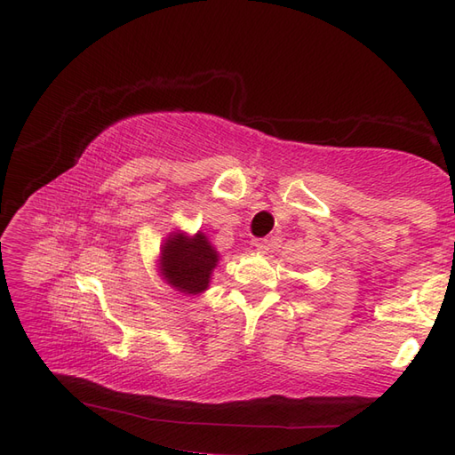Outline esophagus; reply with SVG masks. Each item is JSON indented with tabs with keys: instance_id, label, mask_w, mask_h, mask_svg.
<instances>
[{
	"instance_id": "34e87169",
	"label": "esophagus",
	"mask_w": 455,
	"mask_h": 455,
	"mask_svg": "<svg viewBox=\"0 0 455 455\" xmlns=\"http://www.w3.org/2000/svg\"><path fill=\"white\" fill-rule=\"evenodd\" d=\"M254 248H256V252L266 254L267 250H269V243H267L266 238H258V240H254Z\"/></svg>"
}]
</instances>
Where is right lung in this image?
Here are the masks:
<instances>
[{"label":"right lung","mask_w":455,"mask_h":455,"mask_svg":"<svg viewBox=\"0 0 455 455\" xmlns=\"http://www.w3.org/2000/svg\"><path fill=\"white\" fill-rule=\"evenodd\" d=\"M219 258L215 246L201 230L196 235L172 230L160 244L158 275L176 291L196 297L209 289Z\"/></svg>","instance_id":"1"}]
</instances>
